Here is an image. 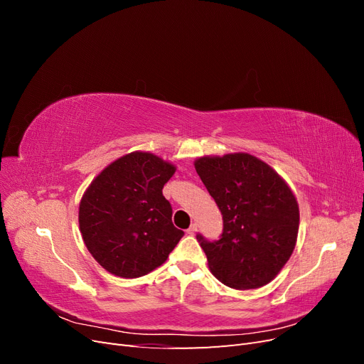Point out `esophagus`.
Returning a JSON list of instances; mask_svg holds the SVG:
<instances>
[{
    "label": "esophagus",
    "instance_id": "esophagus-1",
    "mask_svg": "<svg viewBox=\"0 0 364 364\" xmlns=\"http://www.w3.org/2000/svg\"><path fill=\"white\" fill-rule=\"evenodd\" d=\"M197 232V225L196 223H193L188 229H186V234H190V235H194Z\"/></svg>",
    "mask_w": 364,
    "mask_h": 364
}]
</instances>
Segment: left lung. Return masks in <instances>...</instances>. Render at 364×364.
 I'll use <instances>...</instances> for the list:
<instances>
[{
	"label": "left lung",
	"instance_id": "left-lung-1",
	"mask_svg": "<svg viewBox=\"0 0 364 364\" xmlns=\"http://www.w3.org/2000/svg\"><path fill=\"white\" fill-rule=\"evenodd\" d=\"M194 165L223 215L218 240L196 235L209 270L230 289L269 284L291 257L299 229V206L289 185L247 153L205 156Z\"/></svg>",
	"mask_w": 364,
	"mask_h": 364
}]
</instances>
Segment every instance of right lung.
<instances>
[{
  "label": "right lung",
  "instance_id": "1",
  "mask_svg": "<svg viewBox=\"0 0 364 364\" xmlns=\"http://www.w3.org/2000/svg\"><path fill=\"white\" fill-rule=\"evenodd\" d=\"M171 164L134 151L106 167L82 197L79 225L95 261L121 278H139L159 267L183 237L162 196Z\"/></svg>",
  "mask_w": 364,
  "mask_h": 364
}]
</instances>
